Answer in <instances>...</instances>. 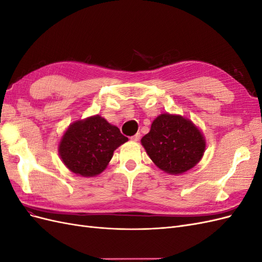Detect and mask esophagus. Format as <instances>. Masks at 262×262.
<instances>
[{
	"mask_svg": "<svg viewBox=\"0 0 262 262\" xmlns=\"http://www.w3.org/2000/svg\"><path fill=\"white\" fill-rule=\"evenodd\" d=\"M140 137H141V134H140V133H137V134H134L133 137H131L130 139H131V141H133V142H138V141L140 140Z\"/></svg>",
	"mask_w": 262,
	"mask_h": 262,
	"instance_id": "34e87169",
	"label": "esophagus"
}]
</instances>
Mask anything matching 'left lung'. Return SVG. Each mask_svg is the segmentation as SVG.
<instances>
[{"label":"left lung","instance_id":"8db88e82","mask_svg":"<svg viewBox=\"0 0 262 262\" xmlns=\"http://www.w3.org/2000/svg\"><path fill=\"white\" fill-rule=\"evenodd\" d=\"M141 144L157 167L169 175L193 168L207 147L202 131L190 119L168 113L155 118Z\"/></svg>","mask_w":262,"mask_h":262}]
</instances>
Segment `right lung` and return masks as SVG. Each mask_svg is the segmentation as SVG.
Instances as JSON below:
<instances>
[{
    "label": "right lung",
    "instance_id": "right-lung-1",
    "mask_svg": "<svg viewBox=\"0 0 262 262\" xmlns=\"http://www.w3.org/2000/svg\"><path fill=\"white\" fill-rule=\"evenodd\" d=\"M128 141L118 126L99 115L71 123L63 133L58 152L66 167L77 176L95 177L104 171L115 149Z\"/></svg>",
    "mask_w": 262,
    "mask_h": 262
}]
</instances>
